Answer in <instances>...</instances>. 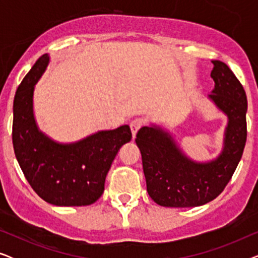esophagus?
Here are the masks:
<instances>
[{
	"instance_id": "obj_1",
	"label": "esophagus",
	"mask_w": 258,
	"mask_h": 258,
	"mask_svg": "<svg viewBox=\"0 0 258 258\" xmlns=\"http://www.w3.org/2000/svg\"><path fill=\"white\" fill-rule=\"evenodd\" d=\"M142 124H143V123H142V121H141V119H134V121L130 123V129H132L134 139H135L136 134L141 129V126H142Z\"/></svg>"
}]
</instances>
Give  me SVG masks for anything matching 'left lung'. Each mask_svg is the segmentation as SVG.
<instances>
[{"label":"left lung","instance_id":"left-lung-1","mask_svg":"<svg viewBox=\"0 0 258 258\" xmlns=\"http://www.w3.org/2000/svg\"><path fill=\"white\" fill-rule=\"evenodd\" d=\"M215 88L208 97L228 117L222 153L196 162L183 154L174 137L160 125L142 126L135 142L142 155L147 191L162 207L203 206L223 191L241 161L246 142V95L230 68L213 61Z\"/></svg>","mask_w":258,"mask_h":258}]
</instances>
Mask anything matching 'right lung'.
I'll list each match as a JSON object with an SVG mask.
<instances>
[{"label":"right lung","instance_id":"add662e5","mask_svg":"<svg viewBox=\"0 0 258 258\" xmlns=\"http://www.w3.org/2000/svg\"><path fill=\"white\" fill-rule=\"evenodd\" d=\"M44 54L27 74L14 98L13 146L27 181L45 202L58 207L89 206L104 191L112 161L130 142L129 125L102 130L75 143H58L44 135L35 121L33 97L49 63Z\"/></svg>","mask_w":258,"mask_h":258}]
</instances>
